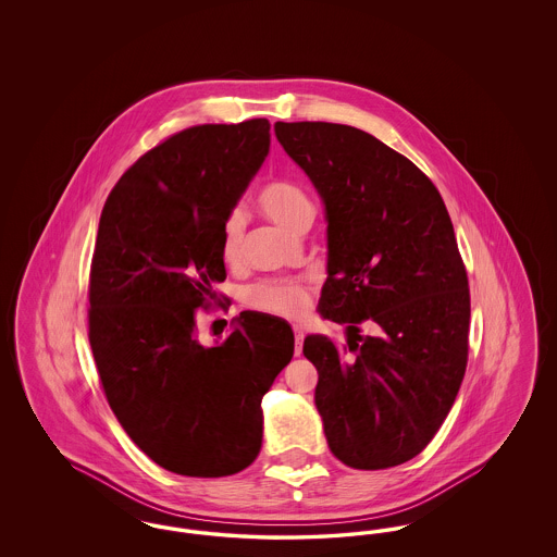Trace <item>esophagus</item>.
Returning <instances> with one entry per match:
<instances>
[{"label": "esophagus", "mask_w": 557, "mask_h": 557, "mask_svg": "<svg viewBox=\"0 0 557 557\" xmlns=\"http://www.w3.org/2000/svg\"><path fill=\"white\" fill-rule=\"evenodd\" d=\"M294 341H296V348L294 355L298 357L302 352V341H305V330L300 325H294Z\"/></svg>", "instance_id": "obj_1"}]
</instances>
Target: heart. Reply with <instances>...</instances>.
Masks as SVG:
<instances>
[{
    "instance_id": "heart-1",
    "label": "heart",
    "mask_w": 557,
    "mask_h": 557,
    "mask_svg": "<svg viewBox=\"0 0 557 557\" xmlns=\"http://www.w3.org/2000/svg\"><path fill=\"white\" fill-rule=\"evenodd\" d=\"M257 205L280 227L294 232L300 227L305 219L313 216V205L309 196L290 182H271L267 184L259 196ZM244 214L234 211L221 230V255L225 261H236L242 250L244 238ZM244 302L250 309L280 315V318H298L309 307V288L300 282H282V280H263L248 286L242 294Z\"/></svg>"
}]
</instances>
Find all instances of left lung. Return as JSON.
<instances>
[{
    "mask_svg": "<svg viewBox=\"0 0 557 557\" xmlns=\"http://www.w3.org/2000/svg\"><path fill=\"white\" fill-rule=\"evenodd\" d=\"M273 129L323 202L319 315L346 327V345L311 334L302 346L327 445L355 470L405 463L449 416L468 363L470 290L449 212L424 173L370 133L309 121Z\"/></svg>",
    "mask_w": 557,
    "mask_h": 557,
    "instance_id": "1",
    "label": "left lung"
}]
</instances>
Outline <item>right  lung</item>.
I'll use <instances>...</instances> for the list:
<instances>
[{"label": "right lung", "mask_w": 557, "mask_h": 557, "mask_svg": "<svg viewBox=\"0 0 557 557\" xmlns=\"http://www.w3.org/2000/svg\"><path fill=\"white\" fill-rule=\"evenodd\" d=\"M267 119L171 135L110 191L89 275V345L108 405L160 468L219 478L263 445L261 400L294 355L282 319L244 311L225 343L198 311L225 280L223 221L265 162Z\"/></svg>", "instance_id": "add662e5"}]
</instances>
